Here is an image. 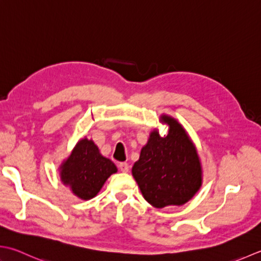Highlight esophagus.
Segmentation results:
<instances>
[{
	"label": "esophagus",
	"instance_id": "obj_1",
	"mask_svg": "<svg viewBox=\"0 0 261 261\" xmlns=\"http://www.w3.org/2000/svg\"><path fill=\"white\" fill-rule=\"evenodd\" d=\"M119 168L121 170V172L126 173L129 172V164H127V163H120Z\"/></svg>",
	"mask_w": 261,
	"mask_h": 261
}]
</instances>
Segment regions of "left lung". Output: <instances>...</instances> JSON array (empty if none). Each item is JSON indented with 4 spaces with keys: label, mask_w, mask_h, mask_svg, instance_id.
I'll use <instances>...</instances> for the list:
<instances>
[{
    "label": "left lung",
    "mask_w": 261,
    "mask_h": 261,
    "mask_svg": "<svg viewBox=\"0 0 261 261\" xmlns=\"http://www.w3.org/2000/svg\"><path fill=\"white\" fill-rule=\"evenodd\" d=\"M160 121L168 125L167 136L161 137L157 129L150 132L132 167V175L151 206H181L202 185L200 157L180 122L166 114H162Z\"/></svg>",
    "instance_id": "1"
}]
</instances>
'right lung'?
<instances>
[{"label": "right lung", "instance_id": "add662e5", "mask_svg": "<svg viewBox=\"0 0 261 261\" xmlns=\"http://www.w3.org/2000/svg\"><path fill=\"white\" fill-rule=\"evenodd\" d=\"M59 170L63 185L81 200H89L97 196L107 178L117 172V167L100 154L93 140L85 137L76 142Z\"/></svg>", "mask_w": 261, "mask_h": 261}]
</instances>
